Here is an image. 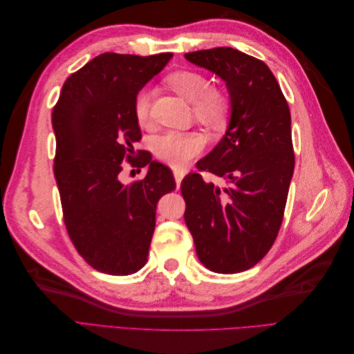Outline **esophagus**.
<instances>
[{
  "instance_id": "esophagus-1",
  "label": "esophagus",
  "mask_w": 354,
  "mask_h": 354,
  "mask_svg": "<svg viewBox=\"0 0 354 354\" xmlns=\"http://www.w3.org/2000/svg\"><path fill=\"white\" fill-rule=\"evenodd\" d=\"M186 176V171L185 169H174V178H176V183H177V187L180 186L181 180H183V177Z\"/></svg>"
}]
</instances>
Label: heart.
<instances>
[{
  "label": "heart",
  "mask_w": 354,
  "mask_h": 354,
  "mask_svg": "<svg viewBox=\"0 0 354 354\" xmlns=\"http://www.w3.org/2000/svg\"><path fill=\"white\" fill-rule=\"evenodd\" d=\"M168 87L181 97L192 102L196 120L208 128L224 127L229 120L230 95L216 85H208L205 75L196 71H177L167 77ZM134 116L140 125H146L151 118V93L140 90L134 99ZM205 146V140L198 133L168 131L155 140V153L165 164L181 168L198 156Z\"/></svg>",
  "instance_id": "1"
}]
</instances>
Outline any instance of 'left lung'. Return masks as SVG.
Instances as JSON below:
<instances>
[{
  "mask_svg": "<svg viewBox=\"0 0 354 354\" xmlns=\"http://www.w3.org/2000/svg\"><path fill=\"white\" fill-rule=\"evenodd\" d=\"M185 57L226 82L232 115L226 134L196 164L221 177L224 187L199 173L181 181L185 221L199 261L216 273H239L269 252L283 220L295 155L291 112L263 60L232 47L187 53Z\"/></svg>",
  "mask_w": 354,
  "mask_h": 354,
  "instance_id": "left-lung-1",
  "label": "left lung"
}]
</instances>
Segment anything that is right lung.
Listing matches in <instances>:
<instances>
[{"label":"right lung","instance_id":"1","mask_svg":"<svg viewBox=\"0 0 354 354\" xmlns=\"http://www.w3.org/2000/svg\"><path fill=\"white\" fill-rule=\"evenodd\" d=\"M171 57L103 53L71 75L53 109L63 220L80 255L102 273L125 276L142 269L156 203L176 189L173 171L149 152L134 151L142 140L134 99ZM124 162L147 165V177L122 185Z\"/></svg>","mask_w":354,"mask_h":354}]
</instances>
